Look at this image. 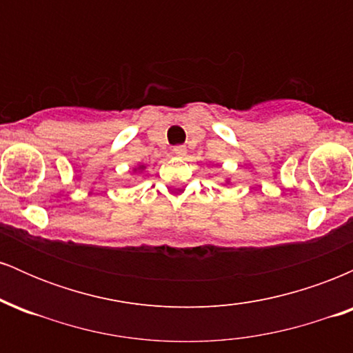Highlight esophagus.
<instances>
[{
  "label": "esophagus",
  "mask_w": 353,
  "mask_h": 353,
  "mask_svg": "<svg viewBox=\"0 0 353 353\" xmlns=\"http://www.w3.org/2000/svg\"><path fill=\"white\" fill-rule=\"evenodd\" d=\"M185 152H188V149H185L184 145H176V148L172 149V154L176 157H184Z\"/></svg>",
  "instance_id": "obj_1"
}]
</instances>
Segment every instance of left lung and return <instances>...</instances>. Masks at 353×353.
<instances>
[{
	"instance_id": "1",
	"label": "left lung",
	"mask_w": 353,
	"mask_h": 353,
	"mask_svg": "<svg viewBox=\"0 0 353 353\" xmlns=\"http://www.w3.org/2000/svg\"><path fill=\"white\" fill-rule=\"evenodd\" d=\"M229 182H230V179H225V184H229Z\"/></svg>"
}]
</instances>
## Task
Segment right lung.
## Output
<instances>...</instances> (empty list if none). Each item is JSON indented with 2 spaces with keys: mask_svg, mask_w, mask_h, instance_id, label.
Wrapping results in <instances>:
<instances>
[{
  "mask_svg": "<svg viewBox=\"0 0 353 353\" xmlns=\"http://www.w3.org/2000/svg\"><path fill=\"white\" fill-rule=\"evenodd\" d=\"M145 171V164H137L134 169H132V172H137V174H143Z\"/></svg>",
  "mask_w": 353,
  "mask_h": 353,
  "instance_id": "add662e5",
  "label": "right lung"
}]
</instances>
